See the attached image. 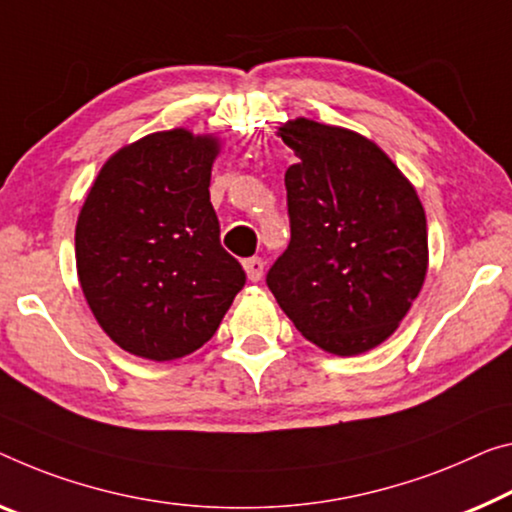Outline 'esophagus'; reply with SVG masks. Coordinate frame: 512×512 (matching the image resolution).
I'll list each match as a JSON object with an SVG mask.
<instances>
[{"instance_id": "esophagus-1", "label": "esophagus", "mask_w": 512, "mask_h": 512, "mask_svg": "<svg viewBox=\"0 0 512 512\" xmlns=\"http://www.w3.org/2000/svg\"><path fill=\"white\" fill-rule=\"evenodd\" d=\"M245 272H247V279L249 281H261L263 279V270H265V261L263 258H258V256H254V258H247L245 263Z\"/></svg>"}]
</instances>
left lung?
<instances>
[{"label": "left lung", "mask_w": 512, "mask_h": 512, "mask_svg": "<svg viewBox=\"0 0 512 512\" xmlns=\"http://www.w3.org/2000/svg\"><path fill=\"white\" fill-rule=\"evenodd\" d=\"M277 135L300 162L286 171L290 242L267 288L318 348L361 355L396 332L419 295L426 212L371 139L309 119L283 123Z\"/></svg>", "instance_id": "8db88e82"}]
</instances>
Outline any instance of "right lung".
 Masks as SVG:
<instances>
[{"label":"right lung","instance_id":"right-lung-1","mask_svg":"<svg viewBox=\"0 0 512 512\" xmlns=\"http://www.w3.org/2000/svg\"><path fill=\"white\" fill-rule=\"evenodd\" d=\"M212 135L176 128L102 164L77 217V277L105 334L130 355L171 361L217 332L245 270L219 242Z\"/></svg>","mask_w":512,"mask_h":512}]
</instances>
